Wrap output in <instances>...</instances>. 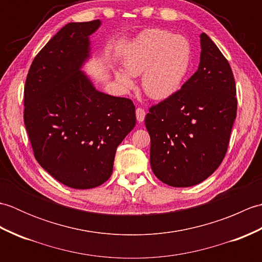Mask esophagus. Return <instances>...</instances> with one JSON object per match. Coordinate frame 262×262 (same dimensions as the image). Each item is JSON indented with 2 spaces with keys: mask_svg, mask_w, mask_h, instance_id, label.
<instances>
[{
  "mask_svg": "<svg viewBox=\"0 0 262 262\" xmlns=\"http://www.w3.org/2000/svg\"><path fill=\"white\" fill-rule=\"evenodd\" d=\"M136 119L138 122H142L145 119V110L143 108H137L136 109Z\"/></svg>",
  "mask_w": 262,
  "mask_h": 262,
  "instance_id": "1",
  "label": "esophagus"
}]
</instances>
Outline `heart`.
<instances>
[{
    "instance_id": "obj_1",
    "label": "heart",
    "mask_w": 262,
    "mask_h": 262,
    "mask_svg": "<svg viewBox=\"0 0 262 262\" xmlns=\"http://www.w3.org/2000/svg\"><path fill=\"white\" fill-rule=\"evenodd\" d=\"M191 62L190 43L168 30L152 29L140 36L126 54L125 70L117 74L125 89L134 86L132 76H142L143 90L149 98L162 100L176 93Z\"/></svg>"
}]
</instances>
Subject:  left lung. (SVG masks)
Segmentation results:
<instances>
[{
	"instance_id": "8db88e82",
	"label": "left lung",
	"mask_w": 262,
	"mask_h": 262,
	"mask_svg": "<svg viewBox=\"0 0 262 262\" xmlns=\"http://www.w3.org/2000/svg\"><path fill=\"white\" fill-rule=\"evenodd\" d=\"M200 43L196 73L176 93L153 104L145 117L151 168L171 187L198 185L219 168L236 117V86L229 60L204 32Z\"/></svg>"
}]
</instances>
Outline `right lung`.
Wrapping results in <instances>:
<instances>
[{
    "label": "right lung",
    "mask_w": 262,
    "mask_h": 262,
    "mask_svg": "<svg viewBox=\"0 0 262 262\" xmlns=\"http://www.w3.org/2000/svg\"><path fill=\"white\" fill-rule=\"evenodd\" d=\"M100 20L63 27L33 58L24 120L38 163L63 185L90 189L113 173L117 146L136 124L130 99L97 91L80 71Z\"/></svg>",
    "instance_id": "obj_1"
}]
</instances>
